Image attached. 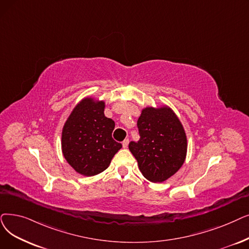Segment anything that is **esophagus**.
Returning a JSON list of instances; mask_svg holds the SVG:
<instances>
[{
    "mask_svg": "<svg viewBox=\"0 0 249 249\" xmlns=\"http://www.w3.org/2000/svg\"><path fill=\"white\" fill-rule=\"evenodd\" d=\"M128 144H129V140H128V139H125L124 142H122V145H123V147H124V148H126V147L128 146Z\"/></svg>",
    "mask_w": 249,
    "mask_h": 249,
    "instance_id": "1",
    "label": "esophagus"
}]
</instances>
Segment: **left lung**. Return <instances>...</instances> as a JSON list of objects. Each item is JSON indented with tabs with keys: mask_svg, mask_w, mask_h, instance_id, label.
<instances>
[{
	"mask_svg": "<svg viewBox=\"0 0 249 249\" xmlns=\"http://www.w3.org/2000/svg\"><path fill=\"white\" fill-rule=\"evenodd\" d=\"M140 138L129 143L142 175L154 183L164 182L184 164L187 138L171 107H147L137 120Z\"/></svg>",
	"mask_w": 249,
	"mask_h": 249,
	"instance_id": "1",
	"label": "left lung"
}]
</instances>
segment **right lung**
<instances>
[{
  "mask_svg": "<svg viewBox=\"0 0 249 249\" xmlns=\"http://www.w3.org/2000/svg\"><path fill=\"white\" fill-rule=\"evenodd\" d=\"M105 102L83 99L74 107L62 130V153L83 176L105 171L122 144L113 139L115 122L104 114Z\"/></svg>",
  "mask_w": 249,
  "mask_h": 249,
  "instance_id": "1",
  "label": "right lung"
}]
</instances>
